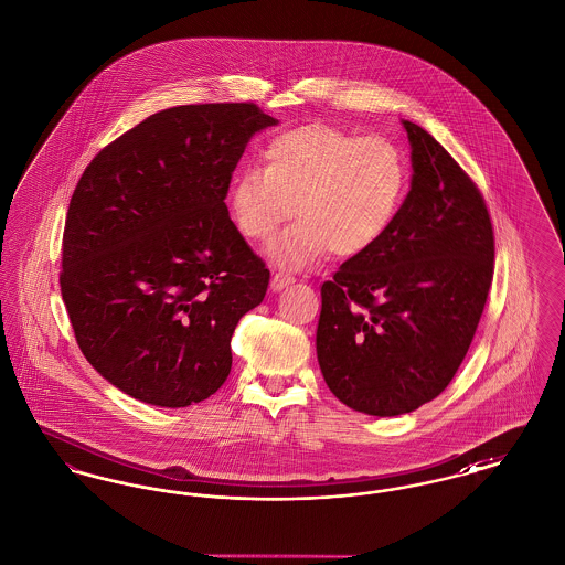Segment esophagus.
I'll return each instance as SVG.
<instances>
[{
	"label": "esophagus",
	"instance_id": "1",
	"mask_svg": "<svg viewBox=\"0 0 565 565\" xmlns=\"http://www.w3.org/2000/svg\"><path fill=\"white\" fill-rule=\"evenodd\" d=\"M290 284H295V277L292 275H288V273H273V277H270V290L273 292H279V290H284V288H288Z\"/></svg>",
	"mask_w": 565,
	"mask_h": 565
}]
</instances>
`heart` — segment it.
I'll list each match as a JSON object with an SVG mask.
<instances>
[{
	"label": "heart",
	"mask_w": 565,
	"mask_h": 565,
	"mask_svg": "<svg viewBox=\"0 0 565 565\" xmlns=\"http://www.w3.org/2000/svg\"><path fill=\"white\" fill-rule=\"evenodd\" d=\"M406 167L396 146L328 125L275 135L265 167L249 164L235 178L228 205L249 242L275 243L277 260L302 267L328 249L337 258L366 254L381 242L401 210Z\"/></svg>",
	"instance_id": "obj_1"
}]
</instances>
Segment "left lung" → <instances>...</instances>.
Returning a JSON list of instances; mask_svg holds the SVG:
<instances>
[{"label":"left lung","mask_w":565,"mask_h":565,"mask_svg":"<svg viewBox=\"0 0 565 565\" xmlns=\"http://www.w3.org/2000/svg\"><path fill=\"white\" fill-rule=\"evenodd\" d=\"M403 127L411 190L381 242L323 281L316 334L330 392L376 417L411 413L451 383L493 277L481 192L428 131Z\"/></svg>","instance_id":"obj_1"}]
</instances>
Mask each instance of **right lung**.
<instances>
[{
    "label": "right lung",
    "instance_id": "1",
    "mask_svg": "<svg viewBox=\"0 0 565 565\" xmlns=\"http://www.w3.org/2000/svg\"><path fill=\"white\" fill-rule=\"evenodd\" d=\"M254 104L178 106L106 146L72 194L61 295L90 366L135 401L180 408L231 373V337L269 269L224 203Z\"/></svg>",
    "mask_w": 565,
    "mask_h": 565
}]
</instances>
